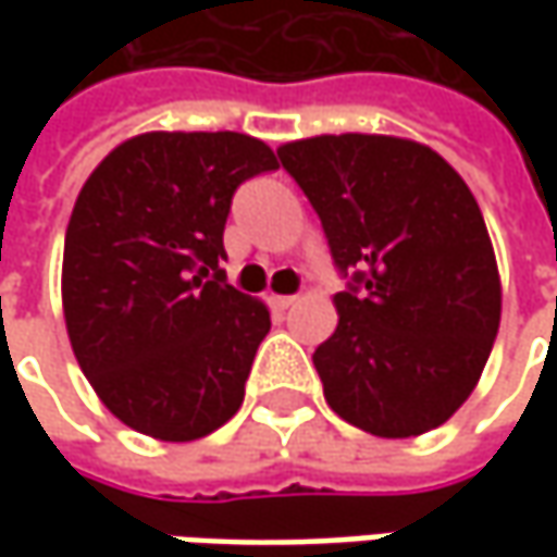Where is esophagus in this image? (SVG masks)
<instances>
[{
  "mask_svg": "<svg viewBox=\"0 0 557 557\" xmlns=\"http://www.w3.org/2000/svg\"><path fill=\"white\" fill-rule=\"evenodd\" d=\"M294 300H297V297H288V294H272V297H269V307L285 312L288 307H294Z\"/></svg>",
  "mask_w": 557,
  "mask_h": 557,
  "instance_id": "1",
  "label": "esophagus"
}]
</instances>
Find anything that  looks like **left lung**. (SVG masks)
<instances>
[{"instance_id": "1", "label": "left lung", "mask_w": 557, "mask_h": 557, "mask_svg": "<svg viewBox=\"0 0 557 557\" xmlns=\"http://www.w3.org/2000/svg\"><path fill=\"white\" fill-rule=\"evenodd\" d=\"M278 161L319 213L334 267L354 272L312 354L329 406L374 437L434 431L478 387L503 315L471 188L396 136H312L282 145Z\"/></svg>"}]
</instances>
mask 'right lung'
Instances as JSON below:
<instances>
[{"instance_id":"1","label":"right lung","mask_w":557,"mask_h":557,"mask_svg":"<svg viewBox=\"0 0 557 557\" xmlns=\"http://www.w3.org/2000/svg\"><path fill=\"white\" fill-rule=\"evenodd\" d=\"M278 158L245 133H141L79 188L61 304L98 399L145 437L188 443L242 409L269 310L225 282L235 188Z\"/></svg>"}]
</instances>
